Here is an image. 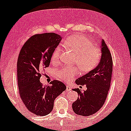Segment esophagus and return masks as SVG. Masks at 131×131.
Instances as JSON below:
<instances>
[{
    "instance_id": "34e87169",
    "label": "esophagus",
    "mask_w": 131,
    "mask_h": 131,
    "mask_svg": "<svg viewBox=\"0 0 131 131\" xmlns=\"http://www.w3.org/2000/svg\"><path fill=\"white\" fill-rule=\"evenodd\" d=\"M70 90H71V88L70 86V85H67V86H66V91H70Z\"/></svg>"
}]
</instances>
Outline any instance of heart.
<instances>
[{
    "instance_id": "obj_1",
    "label": "heart",
    "mask_w": 131,
    "mask_h": 131,
    "mask_svg": "<svg viewBox=\"0 0 131 131\" xmlns=\"http://www.w3.org/2000/svg\"><path fill=\"white\" fill-rule=\"evenodd\" d=\"M64 45L77 53L74 62L78 64L83 72L92 71L101 61V51L95 47L92 41L85 35L71 36L64 41ZM61 54V48L57 46L52 55V62L54 63L58 62L60 60ZM57 74L60 79L66 82H70L80 74V69L76 66H64L58 70Z\"/></svg>"
}]
</instances>
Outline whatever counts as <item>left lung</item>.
Returning a JSON list of instances; mask_svg holds the SVG:
<instances>
[{"instance_id":"1","label":"left lung","mask_w":131,"mask_h":131,"mask_svg":"<svg viewBox=\"0 0 131 131\" xmlns=\"http://www.w3.org/2000/svg\"><path fill=\"white\" fill-rule=\"evenodd\" d=\"M101 53L99 64L75 81L78 85H86L87 88L83 92L79 88L73 89L79 95L72 104L73 111L78 115L88 116L95 113L103 107L107 98L112 80L113 60L103 39L101 41Z\"/></svg>"}]
</instances>
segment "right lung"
Here are the masks:
<instances>
[{
    "mask_svg": "<svg viewBox=\"0 0 131 131\" xmlns=\"http://www.w3.org/2000/svg\"><path fill=\"white\" fill-rule=\"evenodd\" d=\"M61 39L54 33L33 35L19 52L17 61L19 94L27 110L37 116L49 114L55 98L66 89L59 80H53L48 86L40 82V71L49 67L53 52Z\"/></svg>",
    "mask_w": 131,
    "mask_h": 131,
    "instance_id": "right-lung-1",
    "label": "right lung"
}]
</instances>
